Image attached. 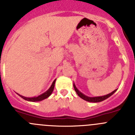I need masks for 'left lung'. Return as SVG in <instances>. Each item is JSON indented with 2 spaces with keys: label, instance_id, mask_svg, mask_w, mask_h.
Masks as SVG:
<instances>
[{
  "label": "left lung",
  "instance_id": "obj_1",
  "mask_svg": "<svg viewBox=\"0 0 135 135\" xmlns=\"http://www.w3.org/2000/svg\"><path fill=\"white\" fill-rule=\"evenodd\" d=\"M74 88L75 91L76 92V93L78 94V96L82 98V99L85 100L86 101H89V102H93V103H97V102H101V101H103V100L108 99V97H109L110 96H112L113 94L116 91V89L115 90H114L113 92H112L111 93L108 94V95H104V96H101V97H87L86 95H84V94H82L81 92H80L79 90L77 89V88L76 87L75 84H74Z\"/></svg>",
  "mask_w": 135,
  "mask_h": 135
}]
</instances>
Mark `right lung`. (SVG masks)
Listing matches in <instances>:
<instances>
[{
    "label": "right lung",
    "mask_w": 135,
    "mask_h": 135,
    "mask_svg": "<svg viewBox=\"0 0 135 135\" xmlns=\"http://www.w3.org/2000/svg\"><path fill=\"white\" fill-rule=\"evenodd\" d=\"M55 80H55L53 81V84H52L51 86L49 88V90H47V91L45 92V93H44L43 94H42V95H40V96L36 97H31V98H29V97H26L21 96V95H19V94H18V95H20V96L21 97H22V98H23V99L27 100V101H32V102H35V101H42V100H43V99H46V98H47V97H49L50 95H51V93H53V89H54Z\"/></svg>",
    "instance_id": "1"
}]
</instances>
